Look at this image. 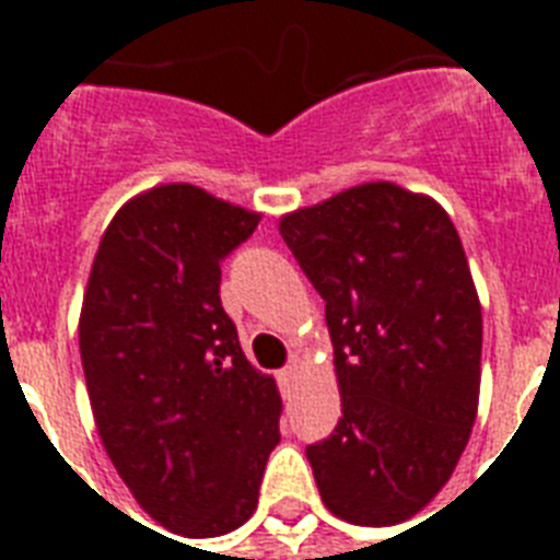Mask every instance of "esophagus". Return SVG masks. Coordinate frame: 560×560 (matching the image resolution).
<instances>
[{
    "label": "esophagus",
    "mask_w": 560,
    "mask_h": 560,
    "mask_svg": "<svg viewBox=\"0 0 560 560\" xmlns=\"http://www.w3.org/2000/svg\"><path fill=\"white\" fill-rule=\"evenodd\" d=\"M296 372H299L296 363H293V366H288V369H281V372H279L281 386H290V383H293V377H296Z\"/></svg>",
    "instance_id": "esophagus-1"
}]
</instances>
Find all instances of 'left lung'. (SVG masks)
Returning <instances> with one entry per match:
<instances>
[{
  "label": "left lung",
  "mask_w": 560,
  "mask_h": 560,
  "mask_svg": "<svg viewBox=\"0 0 560 560\" xmlns=\"http://www.w3.org/2000/svg\"><path fill=\"white\" fill-rule=\"evenodd\" d=\"M319 296L342 416L307 447L325 509L409 521L451 479L479 407L482 305L447 211L377 179L281 214Z\"/></svg>",
  "instance_id": "left-lung-1"
}]
</instances>
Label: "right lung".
I'll use <instances>...</instances> for the list:
<instances>
[{"label":"right lung","instance_id":"1","mask_svg":"<svg viewBox=\"0 0 560 560\" xmlns=\"http://www.w3.org/2000/svg\"><path fill=\"white\" fill-rule=\"evenodd\" d=\"M261 211L191 183L136 194L101 235L81 363L101 444L136 503L183 538L235 532L279 444L281 395L220 305V258Z\"/></svg>","mask_w":560,"mask_h":560}]
</instances>
